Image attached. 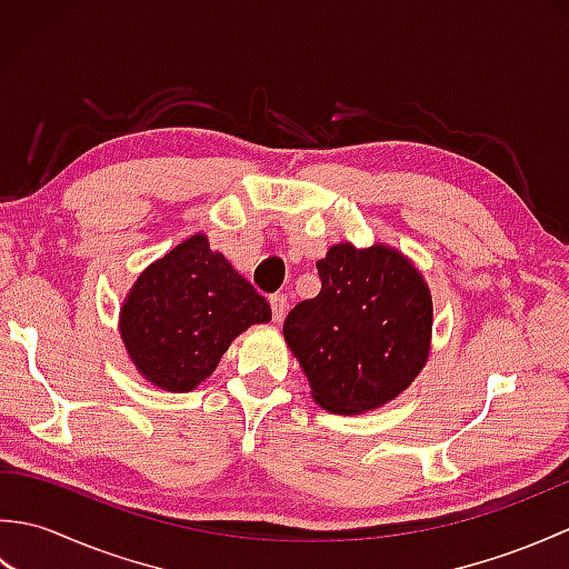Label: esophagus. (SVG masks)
I'll return each mask as SVG.
<instances>
[{
  "label": "esophagus",
  "mask_w": 569,
  "mask_h": 569,
  "mask_svg": "<svg viewBox=\"0 0 569 569\" xmlns=\"http://www.w3.org/2000/svg\"><path fill=\"white\" fill-rule=\"evenodd\" d=\"M269 303H271V316H273V320L281 322V320L286 318V310H288V298H286L283 293H273V296L269 298Z\"/></svg>",
  "instance_id": "esophagus-1"
}]
</instances>
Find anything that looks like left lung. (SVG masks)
<instances>
[{
    "label": "left lung",
    "instance_id": "obj_1",
    "mask_svg": "<svg viewBox=\"0 0 569 569\" xmlns=\"http://www.w3.org/2000/svg\"><path fill=\"white\" fill-rule=\"evenodd\" d=\"M320 293L283 322L286 342L330 413L355 416L389 403L428 359L432 298L401 253L335 244L318 263Z\"/></svg>",
    "mask_w": 569,
    "mask_h": 569
}]
</instances>
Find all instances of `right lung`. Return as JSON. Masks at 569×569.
I'll return each mask as SVG.
<instances>
[{"label":"right lung","instance_id":"add662e5","mask_svg":"<svg viewBox=\"0 0 569 569\" xmlns=\"http://www.w3.org/2000/svg\"><path fill=\"white\" fill-rule=\"evenodd\" d=\"M269 320L266 298L196 234L139 276L122 308V340L151 383L192 391L239 332Z\"/></svg>","mask_w":569,"mask_h":569}]
</instances>
